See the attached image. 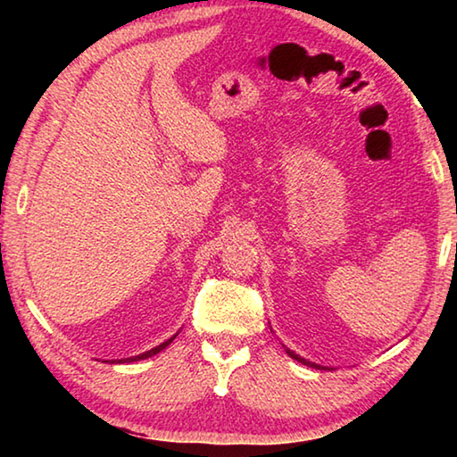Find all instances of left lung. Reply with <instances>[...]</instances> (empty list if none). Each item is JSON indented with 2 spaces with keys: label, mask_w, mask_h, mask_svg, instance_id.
<instances>
[{
  "label": "left lung",
  "mask_w": 457,
  "mask_h": 457,
  "mask_svg": "<svg viewBox=\"0 0 457 457\" xmlns=\"http://www.w3.org/2000/svg\"><path fill=\"white\" fill-rule=\"evenodd\" d=\"M286 353H288L290 354V357L294 359V361H298V362H303V365H308V367H319V365H314V362H308L306 359H303V357H298V354H294L292 351H286ZM320 369V367H319Z\"/></svg>",
  "instance_id": "1"
}]
</instances>
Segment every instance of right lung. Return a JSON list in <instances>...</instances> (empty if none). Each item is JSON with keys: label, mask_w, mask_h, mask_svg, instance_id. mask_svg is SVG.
<instances>
[{"label": "right lung", "mask_w": 457, "mask_h": 457, "mask_svg": "<svg viewBox=\"0 0 457 457\" xmlns=\"http://www.w3.org/2000/svg\"><path fill=\"white\" fill-rule=\"evenodd\" d=\"M175 338V337H173ZM173 338H169V340H165V343L163 345H159V346H154V349H151V351H146V353H143V354H138V357H130V359H125V361H138V359H149V357H153V354H157L159 351H163L165 349V346L167 345H171V340Z\"/></svg>", "instance_id": "1"}]
</instances>
